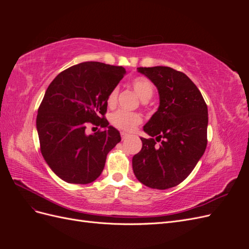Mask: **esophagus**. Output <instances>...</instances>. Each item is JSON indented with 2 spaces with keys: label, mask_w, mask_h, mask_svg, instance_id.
<instances>
[{
  "label": "esophagus",
  "mask_w": 249,
  "mask_h": 249,
  "mask_svg": "<svg viewBox=\"0 0 249 249\" xmlns=\"http://www.w3.org/2000/svg\"><path fill=\"white\" fill-rule=\"evenodd\" d=\"M120 135H122V139H123V140L125 139L126 136H127V134H126L125 132H120Z\"/></svg>",
  "instance_id": "obj_1"
}]
</instances>
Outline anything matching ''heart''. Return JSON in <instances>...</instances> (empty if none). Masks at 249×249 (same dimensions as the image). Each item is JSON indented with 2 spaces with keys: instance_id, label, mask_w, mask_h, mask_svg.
<instances>
[{
  "instance_id": "1",
  "label": "heart",
  "mask_w": 249,
  "mask_h": 249,
  "mask_svg": "<svg viewBox=\"0 0 249 249\" xmlns=\"http://www.w3.org/2000/svg\"><path fill=\"white\" fill-rule=\"evenodd\" d=\"M131 85L141 100L147 101L152 97L155 91V87L153 83L145 78H136L132 80ZM118 87L111 89L107 96V104L109 107H114L117 102L118 96ZM142 122V117L139 113L127 112L124 110H118L111 115V124L115 127L123 131H132L140 124Z\"/></svg>"
}]
</instances>
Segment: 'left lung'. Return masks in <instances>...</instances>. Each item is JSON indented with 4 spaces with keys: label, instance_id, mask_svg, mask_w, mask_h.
<instances>
[{
    "label": "left lung",
    "instance_id": "1",
    "mask_svg": "<svg viewBox=\"0 0 249 249\" xmlns=\"http://www.w3.org/2000/svg\"><path fill=\"white\" fill-rule=\"evenodd\" d=\"M137 70L157 86L160 106L143 126L150 138H141L142 148L133 157V170L143 185L168 189L187 178L205 153L208 107L184 72L168 66Z\"/></svg>",
    "mask_w": 249,
    "mask_h": 249
}]
</instances>
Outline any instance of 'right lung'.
Wrapping results in <instances>:
<instances>
[{
    "label": "right lung",
    "instance_id": "1",
    "mask_svg": "<svg viewBox=\"0 0 249 249\" xmlns=\"http://www.w3.org/2000/svg\"><path fill=\"white\" fill-rule=\"evenodd\" d=\"M124 73L123 66L89 61L69 67L49 85L36 118L40 152L66 183L95 180L108 153L122 140L105 114L107 96ZM88 125L100 129L87 135Z\"/></svg>",
    "mask_w": 249,
    "mask_h": 249
}]
</instances>
